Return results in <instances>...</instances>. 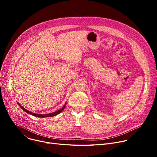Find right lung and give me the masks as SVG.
I'll list each match as a JSON object with an SVG mask.
<instances>
[{
	"instance_id": "obj_1",
	"label": "right lung",
	"mask_w": 157,
	"mask_h": 157,
	"mask_svg": "<svg viewBox=\"0 0 157 157\" xmlns=\"http://www.w3.org/2000/svg\"><path fill=\"white\" fill-rule=\"evenodd\" d=\"M18 105H20V108L24 111H25L26 113H27L28 114H32V115H33V116H34V117H39V118H47V117H54V116H56V115H57V114H59V113H60L63 109H64V108H65V105H66V103L65 104V105L62 107V108L60 109H59V110H58V111H55V112H53V113H48V114H36V113H32V112H31V111H28V110H27L26 109H25L23 106H21L18 102Z\"/></svg>"
}]
</instances>
